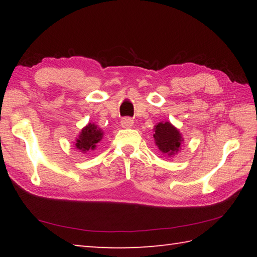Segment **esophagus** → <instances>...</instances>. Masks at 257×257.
I'll use <instances>...</instances> for the list:
<instances>
[{"label": "esophagus", "instance_id": "esophagus-1", "mask_svg": "<svg viewBox=\"0 0 257 257\" xmlns=\"http://www.w3.org/2000/svg\"><path fill=\"white\" fill-rule=\"evenodd\" d=\"M120 124L122 128H132L134 125V120L130 118H123L122 120H121Z\"/></svg>", "mask_w": 257, "mask_h": 257}]
</instances>
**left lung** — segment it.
<instances>
[{
	"label": "left lung",
	"instance_id": "left-lung-1",
	"mask_svg": "<svg viewBox=\"0 0 257 257\" xmlns=\"http://www.w3.org/2000/svg\"><path fill=\"white\" fill-rule=\"evenodd\" d=\"M154 141L161 153L167 156H173L179 153L184 138L179 129L169 121H161L154 125Z\"/></svg>",
	"mask_w": 257,
	"mask_h": 257
}]
</instances>
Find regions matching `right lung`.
Here are the masks:
<instances>
[{
  "instance_id": "right-lung-1",
  "label": "right lung",
  "mask_w": 257,
  "mask_h": 257,
  "mask_svg": "<svg viewBox=\"0 0 257 257\" xmlns=\"http://www.w3.org/2000/svg\"><path fill=\"white\" fill-rule=\"evenodd\" d=\"M103 130L98 128L95 123H87L84 128L80 130V133L76 137V141L73 142L76 150L80 151L81 153L94 151L96 146L103 138Z\"/></svg>"
}]
</instances>
